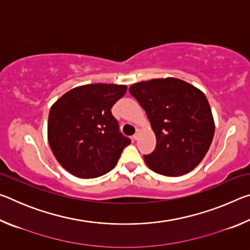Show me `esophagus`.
<instances>
[{"label": "esophagus", "instance_id": "obj_1", "mask_svg": "<svg viewBox=\"0 0 250 250\" xmlns=\"http://www.w3.org/2000/svg\"><path fill=\"white\" fill-rule=\"evenodd\" d=\"M138 138H139V132H137V133H135V134L133 135V139H134V140H137Z\"/></svg>", "mask_w": 250, "mask_h": 250}]
</instances>
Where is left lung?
<instances>
[{
    "mask_svg": "<svg viewBox=\"0 0 250 250\" xmlns=\"http://www.w3.org/2000/svg\"><path fill=\"white\" fill-rule=\"evenodd\" d=\"M131 96L145 109L156 138L145 155L152 171L180 176L194 170L211 145L215 122L208 100L198 88L167 77L131 84Z\"/></svg>",
    "mask_w": 250,
    "mask_h": 250,
    "instance_id": "1",
    "label": "left lung"
}]
</instances>
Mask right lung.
<instances>
[{
	"instance_id": "obj_1",
	"label": "right lung",
	"mask_w": 250,
	"mask_h": 250,
	"mask_svg": "<svg viewBox=\"0 0 250 250\" xmlns=\"http://www.w3.org/2000/svg\"><path fill=\"white\" fill-rule=\"evenodd\" d=\"M125 84L91 83L73 88L49 110L47 138L59 164L80 179H94L116 167L130 139L119 132L111 108Z\"/></svg>"
}]
</instances>
